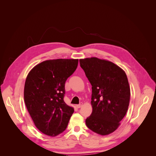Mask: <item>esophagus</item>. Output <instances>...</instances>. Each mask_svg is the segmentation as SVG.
Segmentation results:
<instances>
[{"instance_id":"34e87169","label":"esophagus","mask_w":156,"mask_h":156,"mask_svg":"<svg viewBox=\"0 0 156 156\" xmlns=\"http://www.w3.org/2000/svg\"><path fill=\"white\" fill-rule=\"evenodd\" d=\"M82 106H83V103H82V102H81V103H79V104H78V105H76V107H77V108H81Z\"/></svg>"}]
</instances>
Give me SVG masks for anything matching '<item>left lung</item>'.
<instances>
[{
	"label": "left lung",
	"mask_w": 156,
	"mask_h": 156,
	"mask_svg": "<svg viewBox=\"0 0 156 156\" xmlns=\"http://www.w3.org/2000/svg\"><path fill=\"white\" fill-rule=\"evenodd\" d=\"M92 85V112L86 125L95 133L115 131L128 109L130 88L124 71L110 61L96 57L79 60Z\"/></svg>",
	"instance_id": "1"
}]
</instances>
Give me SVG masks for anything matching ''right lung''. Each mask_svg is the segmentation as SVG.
Here are the masks:
<instances>
[{"mask_svg":"<svg viewBox=\"0 0 156 156\" xmlns=\"http://www.w3.org/2000/svg\"><path fill=\"white\" fill-rule=\"evenodd\" d=\"M78 59L44 61L28 74L24 100L36 127L51 136L66 129L74 112L64 101L65 83L77 69Z\"/></svg>","mask_w":156,"mask_h":156,"instance_id":"1","label":"right lung"}]
</instances>
